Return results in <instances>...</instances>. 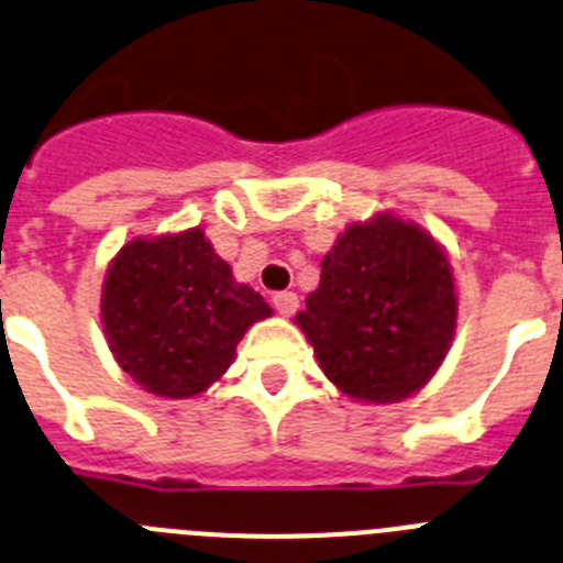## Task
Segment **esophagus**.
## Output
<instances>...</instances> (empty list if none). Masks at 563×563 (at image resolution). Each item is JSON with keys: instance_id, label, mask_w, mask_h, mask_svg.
<instances>
[{"instance_id": "1", "label": "esophagus", "mask_w": 563, "mask_h": 563, "mask_svg": "<svg viewBox=\"0 0 563 563\" xmlns=\"http://www.w3.org/2000/svg\"><path fill=\"white\" fill-rule=\"evenodd\" d=\"M272 302H275L277 313H283V317H291V313L300 308V297L294 291H277L275 297H272Z\"/></svg>"}]
</instances>
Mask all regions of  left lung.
<instances>
[{
	"instance_id": "obj_1",
	"label": "left lung",
	"mask_w": 563,
	"mask_h": 563,
	"mask_svg": "<svg viewBox=\"0 0 563 563\" xmlns=\"http://www.w3.org/2000/svg\"><path fill=\"white\" fill-rule=\"evenodd\" d=\"M297 325L342 393L401 401L434 376L454 339L452 266L418 224L382 212L347 227L322 257Z\"/></svg>"
}]
</instances>
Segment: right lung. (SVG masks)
Wrapping results in <instances>:
<instances>
[{
	"instance_id": "obj_1",
	"label": "right lung",
	"mask_w": 563,
	"mask_h": 563,
	"mask_svg": "<svg viewBox=\"0 0 563 563\" xmlns=\"http://www.w3.org/2000/svg\"><path fill=\"white\" fill-rule=\"evenodd\" d=\"M100 311L111 353L140 387L190 398L224 376L246 328L272 308L235 283L205 232L187 230L125 244L106 272Z\"/></svg>"
}]
</instances>
